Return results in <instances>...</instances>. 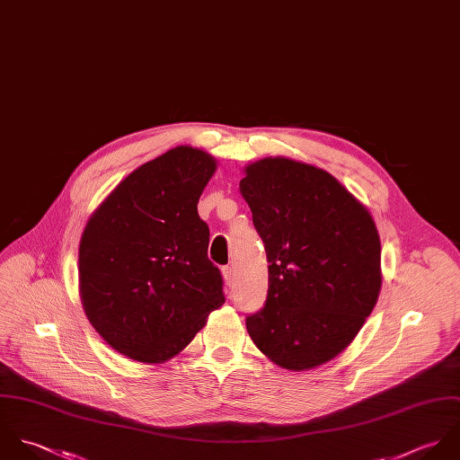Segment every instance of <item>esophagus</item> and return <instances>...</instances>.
Masks as SVG:
<instances>
[{"label": "esophagus", "mask_w": 460, "mask_h": 460, "mask_svg": "<svg viewBox=\"0 0 460 460\" xmlns=\"http://www.w3.org/2000/svg\"><path fill=\"white\" fill-rule=\"evenodd\" d=\"M222 276H224L226 284H227V286H231V284H233V279H234V270H233V267H224V269H222Z\"/></svg>", "instance_id": "obj_1"}]
</instances>
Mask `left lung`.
Segmentation results:
<instances>
[{
  "label": "left lung",
  "instance_id": "obj_1",
  "mask_svg": "<svg viewBox=\"0 0 460 460\" xmlns=\"http://www.w3.org/2000/svg\"><path fill=\"white\" fill-rule=\"evenodd\" d=\"M240 193L269 260L265 307L247 316L277 367L332 361L358 336L380 286V236L367 206L332 174L284 156L243 169Z\"/></svg>",
  "mask_w": 460,
  "mask_h": 460
}]
</instances>
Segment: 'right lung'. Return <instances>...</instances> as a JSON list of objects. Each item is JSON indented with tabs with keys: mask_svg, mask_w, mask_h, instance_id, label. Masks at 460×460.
<instances>
[{
	"mask_svg": "<svg viewBox=\"0 0 460 460\" xmlns=\"http://www.w3.org/2000/svg\"><path fill=\"white\" fill-rule=\"evenodd\" d=\"M217 171L178 146L140 165L95 208L78 251L84 311L119 354L146 365L176 358L224 302L197 202Z\"/></svg>",
	"mask_w": 460,
	"mask_h": 460,
	"instance_id": "1",
	"label": "right lung"
}]
</instances>
